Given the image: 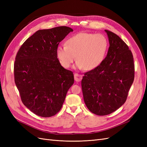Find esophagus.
Returning <instances> with one entry per match:
<instances>
[{"mask_svg":"<svg viewBox=\"0 0 147 147\" xmlns=\"http://www.w3.org/2000/svg\"><path fill=\"white\" fill-rule=\"evenodd\" d=\"M74 78L76 82H80L82 79V75L80 74H78L77 73H75L74 74Z\"/></svg>","mask_w":147,"mask_h":147,"instance_id":"obj_1","label":"esophagus"}]
</instances>
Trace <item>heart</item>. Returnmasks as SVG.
<instances>
[{
	"mask_svg": "<svg viewBox=\"0 0 147 147\" xmlns=\"http://www.w3.org/2000/svg\"><path fill=\"white\" fill-rule=\"evenodd\" d=\"M108 48V41L104 35L80 32L70 37L66 45H59L56 55L64 68H69L76 59V67L91 70L103 61Z\"/></svg>",
	"mask_w": 147,
	"mask_h": 147,
	"instance_id": "obj_1",
	"label": "heart"
}]
</instances>
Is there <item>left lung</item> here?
<instances>
[{
  "instance_id": "left-lung-1",
  "label": "left lung",
  "mask_w": 147,
  "mask_h": 147,
  "mask_svg": "<svg viewBox=\"0 0 147 147\" xmlns=\"http://www.w3.org/2000/svg\"><path fill=\"white\" fill-rule=\"evenodd\" d=\"M105 31L110 44L107 55L97 67L84 74L82 80L84 103L100 116L113 113L124 104L134 79L131 51L117 34Z\"/></svg>"
}]
</instances>
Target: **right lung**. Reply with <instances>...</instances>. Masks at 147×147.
Here are the masks:
<instances>
[{
	"mask_svg": "<svg viewBox=\"0 0 147 147\" xmlns=\"http://www.w3.org/2000/svg\"><path fill=\"white\" fill-rule=\"evenodd\" d=\"M73 29L67 26L38 30L18 51L14 77L23 104L42 117L59 112L74 83L72 71L62 66L56 55L59 43Z\"/></svg>",
	"mask_w": 147,
	"mask_h": 147,
	"instance_id": "add662e5",
	"label": "right lung"
}]
</instances>
